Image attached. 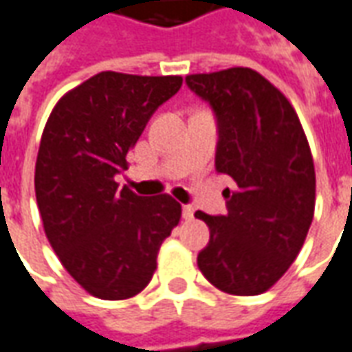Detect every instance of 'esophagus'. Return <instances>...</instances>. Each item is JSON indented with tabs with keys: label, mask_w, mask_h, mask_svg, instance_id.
I'll return each instance as SVG.
<instances>
[{
	"label": "esophagus",
	"mask_w": 352,
	"mask_h": 352,
	"mask_svg": "<svg viewBox=\"0 0 352 352\" xmlns=\"http://www.w3.org/2000/svg\"><path fill=\"white\" fill-rule=\"evenodd\" d=\"M183 219H186V221H190V219H194L192 206H183Z\"/></svg>",
	"instance_id": "esophagus-1"
}]
</instances>
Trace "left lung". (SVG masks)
<instances>
[{
	"label": "left lung",
	"instance_id": "8db88e82",
	"mask_svg": "<svg viewBox=\"0 0 352 352\" xmlns=\"http://www.w3.org/2000/svg\"><path fill=\"white\" fill-rule=\"evenodd\" d=\"M217 122L215 169L234 181L227 213L196 217L210 227L201 274L221 292L259 296L289 269L314 215V164L289 100L252 68L186 76Z\"/></svg>",
	"mask_w": 352,
	"mask_h": 352
}]
</instances>
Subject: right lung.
I'll list each match as a JSON object with an SVG mask.
<instances>
[{"mask_svg":"<svg viewBox=\"0 0 352 352\" xmlns=\"http://www.w3.org/2000/svg\"><path fill=\"white\" fill-rule=\"evenodd\" d=\"M181 76L100 72L49 116L36 162V200L49 244L91 296L118 301L151 282L162 242L181 219L169 194L118 188L125 156Z\"/></svg>","mask_w":352,"mask_h":352,"instance_id":"right-lung-1","label":"right lung"}]
</instances>
